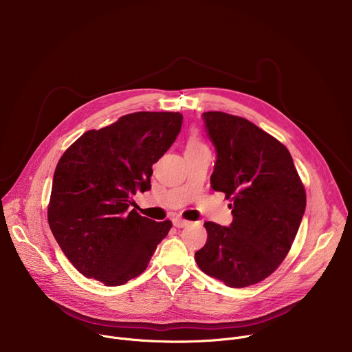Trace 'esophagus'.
Instances as JSON below:
<instances>
[{
  "label": "esophagus",
  "instance_id": "1",
  "mask_svg": "<svg viewBox=\"0 0 352 352\" xmlns=\"http://www.w3.org/2000/svg\"><path fill=\"white\" fill-rule=\"evenodd\" d=\"M173 224H174L177 228H184V227H186V226L189 224V221H186V220H184V219H181V217H174V219H173Z\"/></svg>",
  "mask_w": 352,
  "mask_h": 352
}]
</instances>
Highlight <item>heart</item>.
I'll return each instance as SVG.
<instances>
[{
	"label": "heart",
	"mask_w": 352,
	"mask_h": 352,
	"mask_svg": "<svg viewBox=\"0 0 352 352\" xmlns=\"http://www.w3.org/2000/svg\"><path fill=\"white\" fill-rule=\"evenodd\" d=\"M195 146H202V143H200V142L193 136V138H190V139H189V142H188V147H195Z\"/></svg>",
	"instance_id": "b5f03b06"
}]
</instances>
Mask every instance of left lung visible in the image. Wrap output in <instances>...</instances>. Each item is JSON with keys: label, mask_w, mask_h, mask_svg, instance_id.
Here are the masks:
<instances>
[{"label": "left lung", "mask_w": 352, "mask_h": 352, "mask_svg": "<svg viewBox=\"0 0 352 352\" xmlns=\"http://www.w3.org/2000/svg\"><path fill=\"white\" fill-rule=\"evenodd\" d=\"M216 148L212 188L232 200L230 227L206 221L199 269L242 288L270 276L287 256L307 206L288 148L250 121L220 111L202 114Z\"/></svg>", "instance_id": "left-lung-1"}]
</instances>
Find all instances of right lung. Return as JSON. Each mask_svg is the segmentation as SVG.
Listing matches in <instances>:
<instances>
[{
  "mask_svg": "<svg viewBox=\"0 0 352 352\" xmlns=\"http://www.w3.org/2000/svg\"><path fill=\"white\" fill-rule=\"evenodd\" d=\"M181 126L179 113L128 114L85 132L60 159L48 224L85 277L114 287L146 270L171 221L142 217L131 206L138 192L152 188V167Z\"/></svg>",
  "mask_w": 352,
  "mask_h": 352,
  "instance_id": "obj_1",
  "label": "right lung"
}]
</instances>
